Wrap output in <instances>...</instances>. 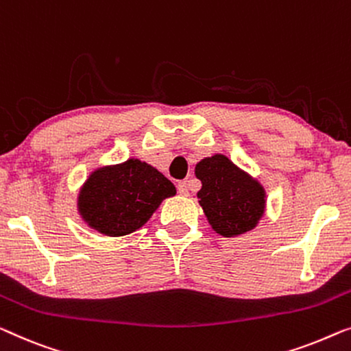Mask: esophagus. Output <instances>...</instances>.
Wrapping results in <instances>:
<instances>
[{"instance_id": "1", "label": "esophagus", "mask_w": 351, "mask_h": 351, "mask_svg": "<svg viewBox=\"0 0 351 351\" xmlns=\"http://www.w3.org/2000/svg\"><path fill=\"white\" fill-rule=\"evenodd\" d=\"M177 190H179V193H180L182 196H188V185H186V182L185 180L179 182V184H177Z\"/></svg>"}]
</instances>
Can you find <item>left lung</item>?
Here are the masks:
<instances>
[{
	"instance_id": "left-lung-1",
	"label": "left lung",
	"mask_w": 351,
	"mask_h": 351,
	"mask_svg": "<svg viewBox=\"0 0 351 351\" xmlns=\"http://www.w3.org/2000/svg\"><path fill=\"white\" fill-rule=\"evenodd\" d=\"M195 174L202 184L199 204L213 231L236 237L258 225L266 209V191L260 182L220 154L201 160Z\"/></svg>"
}]
</instances>
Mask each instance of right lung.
I'll list each match as a JSON object with an SVG mask.
<instances>
[{
    "mask_svg": "<svg viewBox=\"0 0 351 351\" xmlns=\"http://www.w3.org/2000/svg\"><path fill=\"white\" fill-rule=\"evenodd\" d=\"M176 186L154 166L136 158L91 172L80 188L77 209L90 228L119 237L144 226Z\"/></svg>",
    "mask_w": 351,
    "mask_h": 351,
    "instance_id": "add662e5",
    "label": "right lung"
}]
</instances>
